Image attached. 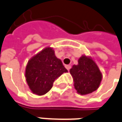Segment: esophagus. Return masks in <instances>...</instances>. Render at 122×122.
Listing matches in <instances>:
<instances>
[{"label":"esophagus","mask_w":122,"mask_h":122,"mask_svg":"<svg viewBox=\"0 0 122 122\" xmlns=\"http://www.w3.org/2000/svg\"><path fill=\"white\" fill-rule=\"evenodd\" d=\"M65 68H66V69L68 70H70V68H71V66H70V65H66V66H65Z\"/></svg>","instance_id":"34e87169"}]
</instances>
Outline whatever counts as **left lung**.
Segmentation results:
<instances>
[{
    "label": "left lung",
    "instance_id": "8db88e82",
    "mask_svg": "<svg viewBox=\"0 0 122 122\" xmlns=\"http://www.w3.org/2000/svg\"><path fill=\"white\" fill-rule=\"evenodd\" d=\"M78 63L70 70L74 89L80 95L91 94L99 88L102 74L94 60L90 56L82 55Z\"/></svg>",
    "mask_w": 122,
    "mask_h": 122
}]
</instances>
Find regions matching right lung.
<instances>
[{
  "label": "right lung",
  "mask_w": 122,
  "mask_h": 122,
  "mask_svg": "<svg viewBox=\"0 0 122 122\" xmlns=\"http://www.w3.org/2000/svg\"><path fill=\"white\" fill-rule=\"evenodd\" d=\"M68 70L54 54L53 48L48 46L28 61L25 78L30 91L38 96L46 94L53 82Z\"/></svg>",
  "instance_id": "right-lung-1"
}]
</instances>
